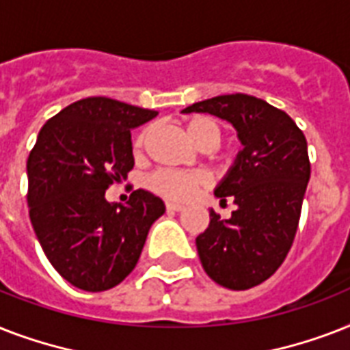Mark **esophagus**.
Returning <instances> with one entry per match:
<instances>
[{
    "label": "esophagus",
    "instance_id": "1",
    "mask_svg": "<svg viewBox=\"0 0 350 350\" xmlns=\"http://www.w3.org/2000/svg\"><path fill=\"white\" fill-rule=\"evenodd\" d=\"M165 207H167V211H169V213H181V211H183V205H181V203H167V205H165Z\"/></svg>",
    "mask_w": 350,
    "mask_h": 350
}]
</instances>
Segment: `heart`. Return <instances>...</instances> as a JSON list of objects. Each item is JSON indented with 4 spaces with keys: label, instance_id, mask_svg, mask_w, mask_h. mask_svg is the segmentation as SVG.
I'll list each match as a JSON object with an SVG mask.
<instances>
[{
    "label": "heart",
    "instance_id": "1",
    "mask_svg": "<svg viewBox=\"0 0 350 350\" xmlns=\"http://www.w3.org/2000/svg\"><path fill=\"white\" fill-rule=\"evenodd\" d=\"M187 134L196 143L198 147H218L221 139V129L214 120L207 116H194L187 121ZM150 136V129L143 126L132 142L134 152L142 154ZM208 183V178L203 172H185V170H156L147 178V187L158 196L170 200V202H189L198 196V192Z\"/></svg>",
    "mask_w": 350,
    "mask_h": 350
}]
</instances>
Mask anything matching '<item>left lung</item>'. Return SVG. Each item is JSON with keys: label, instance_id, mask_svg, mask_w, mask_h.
I'll return each mask as SVG.
<instances>
[{"label": "left lung", "instance_id": "1", "mask_svg": "<svg viewBox=\"0 0 350 350\" xmlns=\"http://www.w3.org/2000/svg\"><path fill=\"white\" fill-rule=\"evenodd\" d=\"M183 112H208L230 121L243 148L216 189L238 205L229 219L211 211L196 238L203 269L221 287L245 291L274 274L298 230L310 178L307 139L287 112L249 94L198 101Z\"/></svg>", "mask_w": 350, "mask_h": 350}]
</instances>
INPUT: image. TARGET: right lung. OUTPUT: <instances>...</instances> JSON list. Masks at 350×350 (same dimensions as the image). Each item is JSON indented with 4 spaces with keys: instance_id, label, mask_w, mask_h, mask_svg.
<instances>
[{
    "instance_id": "add662e5",
    "label": "right lung",
    "mask_w": 350,
    "mask_h": 350,
    "mask_svg": "<svg viewBox=\"0 0 350 350\" xmlns=\"http://www.w3.org/2000/svg\"><path fill=\"white\" fill-rule=\"evenodd\" d=\"M158 112L112 98H85L41 126L27 159L29 216L52 267L74 287L101 293L136 267L163 202L137 189L126 205L105 191L134 167L131 129Z\"/></svg>"
}]
</instances>
